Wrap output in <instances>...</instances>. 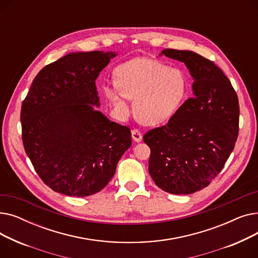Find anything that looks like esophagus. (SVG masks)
Returning a JSON list of instances; mask_svg holds the SVG:
<instances>
[{
    "instance_id": "obj_1",
    "label": "esophagus",
    "mask_w": 258,
    "mask_h": 258,
    "mask_svg": "<svg viewBox=\"0 0 258 258\" xmlns=\"http://www.w3.org/2000/svg\"><path fill=\"white\" fill-rule=\"evenodd\" d=\"M132 138L135 142H140L142 140V134L139 130H133L132 131Z\"/></svg>"
}]
</instances>
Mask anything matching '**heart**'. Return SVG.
Masks as SVG:
<instances>
[{
  "label": "heart",
  "instance_id": "heart-1",
  "mask_svg": "<svg viewBox=\"0 0 258 258\" xmlns=\"http://www.w3.org/2000/svg\"><path fill=\"white\" fill-rule=\"evenodd\" d=\"M117 90H106L116 110L127 111L125 98L135 100L138 120L147 125H158L169 120L183 103L187 94V79L182 71L155 59L136 58L115 71Z\"/></svg>",
  "mask_w": 258,
  "mask_h": 258
}]
</instances>
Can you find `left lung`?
Masks as SVG:
<instances>
[{
	"label": "left lung",
	"mask_w": 258,
	"mask_h": 258,
	"mask_svg": "<svg viewBox=\"0 0 258 258\" xmlns=\"http://www.w3.org/2000/svg\"><path fill=\"white\" fill-rule=\"evenodd\" d=\"M160 55L185 63L194 78V96L167 122L148 131V172L162 190L190 195L207 187L223 169L237 135L239 105L230 80L213 61L187 50Z\"/></svg>",
	"instance_id": "1"
}]
</instances>
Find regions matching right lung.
Returning <instances> with one entry per match:
<instances>
[{"mask_svg":"<svg viewBox=\"0 0 258 258\" xmlns=\"http://www.w3.org/2000/svg\"><path fill=\"white\" fill-rule=\"evenodd\" d=\"M115 52H72L38 72L22 104L25 152L52 190L88 197L111 181L131 131L101 112L95 80Z\"/></svg>","mask_w":258,"mask_h":258,"instance_id":"1","label":"right lung"}]
</instances>
